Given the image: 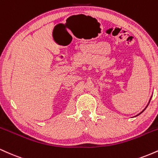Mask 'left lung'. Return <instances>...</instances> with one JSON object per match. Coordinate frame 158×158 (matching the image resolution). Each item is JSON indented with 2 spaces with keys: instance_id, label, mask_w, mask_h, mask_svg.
Returning <instances> with one entry per match:
<instances>
[{
  "instance_id": "obj_1",
  "label": "left lung",
  "mask_w": 158,
  "mask_h": 158,
  "mask_svg": "<svg viewBox=\"0 0 158 158\" xmlns=\"http://www.w3.org/2000/svg\"><path fill=\"white\" fill-rule=\"evenodd\" d=\"M151 99H152V97H151V98H150V99H149V102H148V105H147V106H146V108H144V110H143V111H141V112H140V113H139V114H137V115H136V116H135V117H137V116H138V115H139V114H142V113H143V111H144V110H146V108H147V107H148V104H149L150 101H151Z\"/></svg>"
}]
</instances>
